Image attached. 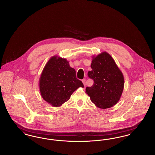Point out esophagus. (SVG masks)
Wrapping results in <instances>:
<instances>
[{
    "label": "esophagus",
    "instance_id": "esophagus-1",
    "mask_svg": "<svg viewBox=\"0 0 155 155\" xmlns=\"http://www.w3.org/2000/svg\"><path fill=\"white\" fill-rule=\"evenodd\" d=\"M82 82L84 85L85 86V85H86V80H85V79H83V80H82Z\"/></svg>",
    "mask_w": 155,
    "mask_h": 155
}]
</instances>
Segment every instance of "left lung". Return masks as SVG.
<instances>
[{
	"label": "left lung",
	"mask_w": 155,
	"mask_h": 155,
	"mask_svg": "<svg viewBox=\"0 0 155 155\" xmlns=\"http://www.w3.org/2000/svg\"><path fill=\"white\" fill-rule=\"evenodd\" d=\"M89 77L94 82L92 87L86 88L92 103L96 107L105 109L118 102L122 95L124 78L123 74L114 59L106 52L93 56Z\"/></svg>",
	"instance_id": "8db88e82"
}]
</instances>
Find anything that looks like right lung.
<instances>
[{
  "label": "right lung",
  "mask_w": 155,
  "mask_h": 155,
  "mask_svg": "<svg viewBox=\"0 0 155 155\" xmlns=\"http://www.w3.org/2000/svg\"><path fill=\"white\" fill-rule=\"evenodd\" d=\"M39 85L42 98L53 107L61 106L76 89L84 87L69 61L58 56L52 57L45 66Z\"/></svg>",
  "instance_id": "1"
}]
</instances>
